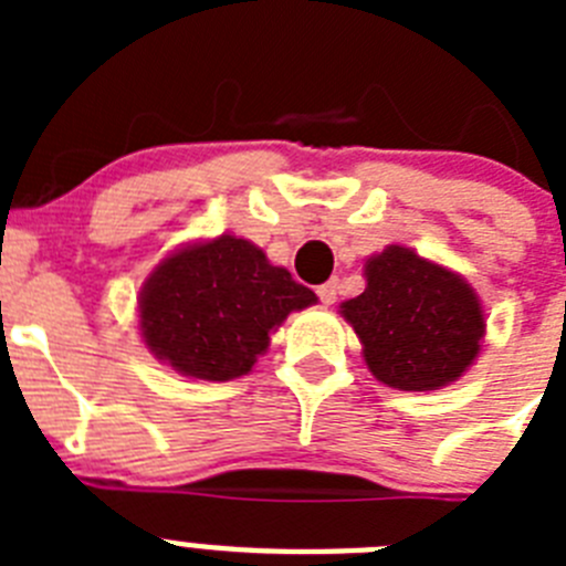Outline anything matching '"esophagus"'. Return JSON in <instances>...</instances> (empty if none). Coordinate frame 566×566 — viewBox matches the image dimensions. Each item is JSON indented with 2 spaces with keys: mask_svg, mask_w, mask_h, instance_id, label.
<instances>
[{
  "mask_svg": "<svg viewBox=\"0 0 566 566\" xmlns=\"http://www.w3.org/2000/svg\"><path fill=\"white\" fill-rule=\"evenodd\" d=\"M337 294H339V280H328V283L317 286V297L323 306H332L334 300H337Z\"/></svg>",
  "mask_w": 566,
  "mask_h": 566,
  "instance_id": "obj_1",
  "label": "esophagus"
}]
</instances>
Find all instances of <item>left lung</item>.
I'll use <instances>...</instances> for the list:
<instances>
[{
  "label": "left lung",
  "mask_w": 566,
  "mask_h": 566,
  "mask_svg": "<svg viewBox=\"0 0 566 566\" xmlns=\"http://www.w3.org/2000/svg\"><path fill=\"white\" fill-rule=\"evenodd\" d=\"M368 371L399 391L457 382L482 352L484 312L462 274L388 247L365 260V292L339 306Z\"/></svg>",
  "instance_id": "1"
}]
</instances>
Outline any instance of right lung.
Returning a JSON list of instances; mask_svg holds the SVG:
<instances>
[{
	"mask_svg": "<svg viewBox=\"0 0 566 566\" xmlns=\"http://www.w3.org/2000/svg\"><path fill=\"white\" fill-rule=\"evenodd\" d=\"M317 303L289 269L272 266L252 240L189 243L153 269L138 297L149 354L184 377L227 382L252 371L292 312Z\"/></svg>",
	"mask_w": 566,
	"mask_h": 566,
	"instance_id": "obj_1",
	"label": "right lung"
}]
</instances>
